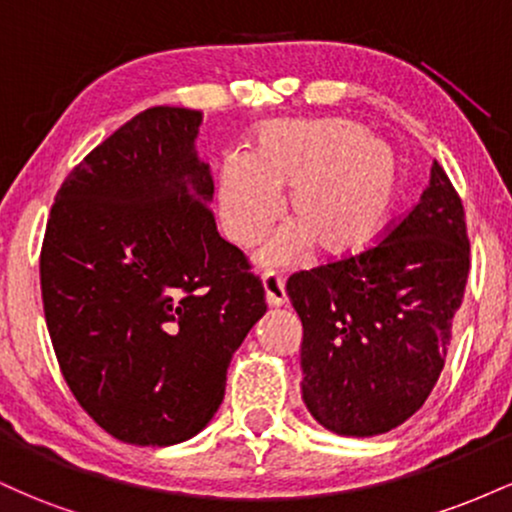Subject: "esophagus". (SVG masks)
Returning a JSON list of instances; mask_svg holds the SVG:
<instances>
[{
  "mask_svg": "<svg viewBox=\"0 0 512 512\" xmlns=\"http://www.w3.org/2000/svg\"><path fill=\"white\" fill-rule=\"evenodd\" d=\"M262 286H264V298L272 308H279V305L286 303V289H284V279L279 274L267 272L262 276Z\"/></svg>",
  "mask_w": 512,
  "mask_h": 512,
  "instance_id": "obj_1",
  "label": "esophagus"
}]
</instances>
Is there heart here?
I'll return each instance as SVG.
<instances>
[{
	"mask_svg": "<svg viewBox=\"0 0 512 512\" xmlns=\"http://www.w3.org/2000/svg\"><path fill=\"white\" fill-rule=\"evenodd\" d=\"M399 180L395 146L358 122L276 120L257 129L248 156L223 158L216 204L228 238L250 248L279 216V190L291 186L293 223L257 255L262 267H286L313 243L327 257L366 248L395 207Z\"/></svg>",
	"mask_w": 512,
	"mask_h": 512,
	"instance_id": "b5f03b06",
	"label": "heart"
}]
</instances>
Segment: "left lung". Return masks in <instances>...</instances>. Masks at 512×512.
I'll use <instances>...</instances> for the list:
<instances>
[{
	"mask_svg": "<svg viewBox=\"0 0 512 512\" xmlns=\"http://www.w3.org/2000/svg\"><path fill=\"white\" fill-rule=\"evenodd\" d=\"M467 272L462 202L433 161L419 204L378 245L286 281L303 325V402L317 424L368 438L424 407L445 366Z\"/></svg>",
	"mask_w": 512,
	"mask_h": 512,
	"instance_id": "1",
	"label": "left lung"
}]
</instances>
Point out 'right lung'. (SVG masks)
<instances>
[{
    "label": "right lung",
    "mask_w": 512,
    "mask_h": 512,
    "mask_svg": "<svg viewBox=\"0 0 512 512\" xmlns=\"http://www.w3.org/2000/svg\"><path fill=\"white\" fill-rule=\"evenodd\" d=\"M202 113L158 105L62 182L40 289L69 390L110 436L175 445L214 419L226 370L267 313L262 281L216 231Z\"/></svg>",
    "instance_id": "add662e5"
}]
</instances>
